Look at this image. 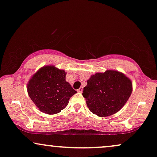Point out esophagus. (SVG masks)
<instances>
[{
  "instance_id": "34e87169",
  "label": "esophagus",
  "mask_w": 157,
  "mask_h": 157,
  "mask_svg": "<svg viewBox=\"0 0 157 157\" xmlns=\"http://www.w3.org/2000/svg\"><path fill=\"white\" fill-rule=\"evenodd\" d=\"M77 91H78V92L81 93V92H82V91H83V87H80V88H79Z\"/></svg>"
}]
</instances>
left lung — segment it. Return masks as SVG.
I'll list each match as a JSON object with an SVG mask.
<instances>
[{
  "mask_svg": "<svg viewBox=\"0 0 157 157\" xmlns=\"http://www.w3.org/2000/svg\"><path fill=\"white\" fill-rule=\"evenodd\" d=\"M132 91L131 79L120 71L107 70L91 76L82 94L91 113L99 117H107L125 105Z\"/></svg>",
  "mask_w": 157,
  "mask_h": 157,
  "instance_id": "1",
  "label": "left lung"
}]
</instances>
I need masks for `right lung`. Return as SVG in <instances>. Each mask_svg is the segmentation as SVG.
<instances>
[{
    "mask_svg": "<svg viewBox=\"0 0 157 157\" xmlns=\"http://www.w3.org/2000/svg\"><path fill=\"white\" fill-rule=\"evenodd\" d=\"M66 75L64 70L49 65L40 68L28 81V94L42 113L49 115L60 113L76 93L66 81Z\"/></svg>",
    "mask_w": 157,
    "mask_h": 157,
    "instance_id": "add662e5",
    "label": "right lung"
}]
</instances>
